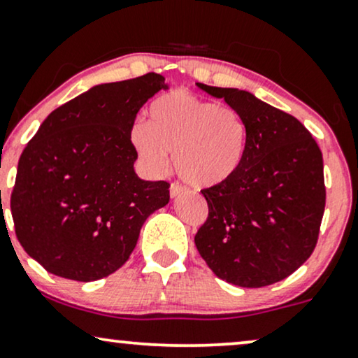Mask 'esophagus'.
<instances>
[{
	"label": "esophagus",
	"mask_w": 358,
	"mask_h": 358,
	"mask_svg": "<svg viewBox=\"0 0 358 358\" xmlns=\"http://www.w3.org/2000/svg\"><path fill=\"white\" fill-rule=\"evenodd\" d=\"M185 192H187V188L182 187V185L171 183V187H170V196L171 198H176V196H178V194H182Z\"/></svg>",
	"instance_id": "esophagus-1"
}]
</instances>
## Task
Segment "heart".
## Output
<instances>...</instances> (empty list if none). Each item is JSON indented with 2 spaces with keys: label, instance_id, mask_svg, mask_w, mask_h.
<instances>
[{
  "label": "heart",
  "instance_id": "obj_1",
  "mask_svg": "<svg viewBox=\"0 0 358 358\" xmlns=\"http://www.w3.org/2000/svg\"><path fill=\"white\" fill-rule=\"evenodd\" d=\"M130 140L150 170L164 171L173 153L183 182L211 188L229 182L241 169L248 125L233 107L175 90L152 102L148 122H135Z\"/></svg>",
  "mask_w": 358,
  "mask_h": 358
}]
</instances>
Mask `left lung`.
I'll use <instances>...</instances> for the list:
<instances>
[{
  "label": "left lung",
  "mask_w": 358,
  "mask_h": 358,
  "mask_svg": "<svg viewBox=\"0 0 358 358\" xmlns=\"http://www.w3.org/2000/svg\"><path fill=\"white\" fill-rule=\"evenodd\" d=\"M198 87L243 115L248 145L229 182L201 189L208 218L194 244L226 282L264 287L301 268L317 244L325 208L322 152L296 117L239 89Z\"/></svg>",
  "instance_id": "left-lung-1"
}]
</instances>
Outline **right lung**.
I'll return each mask as SVG.
<instances>
[{
    "mask_svg": "<svg viewBox=\"0 0 358 358\" xmlns=\"http://www.w3.org/2000/svg\"><path fill=\"white\" fill-rule=\"evenodd\" d=\"M165 78L101 84L48 115L21 153L11 215L17 241L48 273L90 282L115 273L170 183L134 170L135 117Z\"/></svg>",
    "mask_w": 358,
    "mask_h": 358,
    "instance_id": "1",
    "label": "right lung"
}]
</instances>
